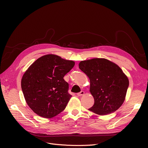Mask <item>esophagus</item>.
Here are the masks:
<instances>
[{
  "label": "esophagus",
  "mask_w": 148,
  "mask_h": 148,
  "mask_svg": "<svg viewBox=\"0 0 148 148\" xmlns=\"http://www.w3.org/2000/svg\"><path fill=\"white\" fill-rule=\"evenodd\" d=\"M84 94V91H81L80 92L78 93V94H77V95H78L79 97H80V96H82V95H83Z\"/></svg>",
  "instance_id": "esophagus-1"
}]
</instances>
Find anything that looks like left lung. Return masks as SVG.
Listing matches in <instances>:
<instances>
[{
	"label": "left lung",
	"instance_id": "1",
	"mask_svg": "<svg viewBox=\"0 0 148 148\" xmlns=\"http://www.w3.org/2000/svg\"><path fill=\"white\" fill-rule=\"evenodd\" d=\"M79 66L89 77V91L94 98V104L89 110L102 116L117 110L125 99L129 85L122 69L104 58L82 60Z\"/></svg>",
	"mask_w": 148,
	"mask_h": 148
}]
</instances>
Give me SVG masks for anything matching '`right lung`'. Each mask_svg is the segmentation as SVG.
Here are the masks:
<instances>
[{
    "mask_svg": "<svg viewBox=\"0 0 148 148\" xmlns=\"http://www.w3.org/2000/svg\"><path fill=\"white\" fill-rule=\"evenodd\" d=\"M73 60L49 54L36 60L23 74L21 86L26 103L38 116L51 118L63 111L72 97L64 77Z\"/></svg>",
    "mask_w": 148,
    "mask_h": 148,
    "instance_id": "right-lung-1",
    "label": "right lung"
}]
</instances>
